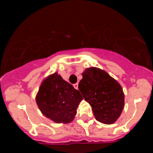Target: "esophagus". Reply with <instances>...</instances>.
Segmentation results:
<instances>
[{
	"label": "esophagus",
	"instance_id": "obj_1",
	"mask_svg": "<svg viewBox=\"0 0 153 153\" xmlns=\"http://www.w3.org/2000/svg\"><path fill=\"white\" fill-rule=\"evenodd\" d=\"M73 86H74V88H75V89H78V83H76V84H74Z\"/></svg>",
	"mask_w": 153,
	"mask_h": 153
}]
</instances>
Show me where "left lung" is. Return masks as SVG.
<instances>
[{
  "instance_id": "8db88e82",
  "label": "left lung",
  "mask_w": 153,
  "mask_h": 153,
  "mask_svg": "<svg viewBox=\"0 0 153 153\" xmlns=\"http://www.w3.org/2000/svg\"><path fill=\"white\" fill-rule=\"evenodd\" d=\"M82 76L78 89L92 106L95 119L103 124H113L124 109V95L121 85L98 68H88Z\"/></svg>"
}]
</instances>
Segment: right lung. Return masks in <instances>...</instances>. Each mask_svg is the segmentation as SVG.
Here are the masks:
<instances>
[{"label": "right lung", "mask_w": 153, "mask_h": 153, "mask_svg": "<svg viewBox=\"0 0 153 153\" xmlns=\"http://www.w3.org/2000/svg\"><path fill=\"white\" fill-rule=\"evenodd\" d=\"M82 99L79 91L57 72L43 81L36 95L37 104L43 115L54 122L64 124L74 119Z\"/></svg>", "instance_id": "obj_1"}]
</instances>
